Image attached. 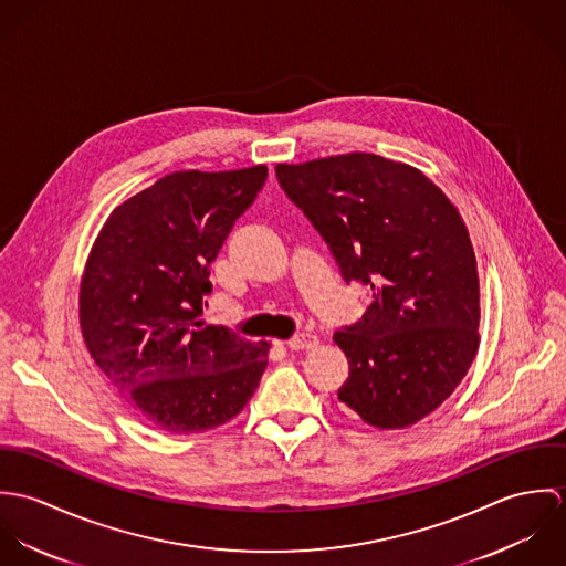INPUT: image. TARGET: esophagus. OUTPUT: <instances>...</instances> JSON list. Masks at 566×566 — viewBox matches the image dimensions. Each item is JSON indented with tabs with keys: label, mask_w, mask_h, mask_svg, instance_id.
<instances>
[{
	"label": "esophagus",
	"mask_w": 566,
	"mask_h": 566,
	"mask_svg": "<svg viewBox=\"0 0 566 566\" xmlns=\"http://www.w3.org/2000/svg\"><path fill=\"white\" fill-rule=\"evenodd\" d=\"M285 344L290 350H310L318 344V337L314 333H298V335L290 337Z\"/></svg>",
	"instance_id": "obj_1"
}]
</instances>
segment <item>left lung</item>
Listing matches in <instances>:
<instances>
[{
    "label": "left lung",
    "instance_id": "8db88e82",
    "mask_svg": "<svg viewBox=\"0 0 566 566\" xmlns=\"http://www.w3.org/2000/svg\"><path fill=\"white\" fill-rule=\"evenodd\" d=\"M285 196L364 283L361 321L333 333L348 357L337 399L364 422L401 429L442 403L480 346V279L451 200L416 167L353 153L276 165Z\"/></svg>",
    "mask_w": 566,
    "mask_h": 566
}]
</instances>
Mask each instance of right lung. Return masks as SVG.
I'll return each instance as SVG.
<instances>
[{"label": "right lung", "mask_w": 566, "mask_h": 566, "mask_svg": "<svg viewBox=\"0 0 566 566\" xmlns=\"http://www.w3.org/2000/svg\"><path fill=\"white\" fill-rule=\"evenodd\" d=\"M265 178V165L174 171L119 205L91 248L86 348L126 405L167 433L238 416L268 366L265 342L200 321L209 265Z\"/></svg>", "instance_id": "obj_1"}]
</instances>
